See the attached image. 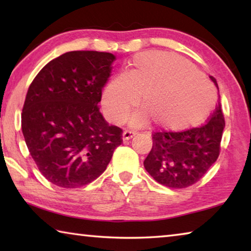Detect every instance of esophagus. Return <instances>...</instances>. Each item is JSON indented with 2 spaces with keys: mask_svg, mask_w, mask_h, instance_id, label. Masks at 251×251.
<instances>
[{
  "mask_svg": "<svg viewBox=\"0 0 251 251\" xmlns=\"http://www.w3.org/2000/svg\"><path fill=\"white\" fill-rule=\"evenodd\" d=\"M135 136L134 131H130V130H124L122 134V138L123 141H129L130 138H133Z\"/></svg>",
  "mask_w": 251,
  "mask_h": 251,
  "instance_id": "esophagus-1",
  "label": "esophagus"
}]
</instances>
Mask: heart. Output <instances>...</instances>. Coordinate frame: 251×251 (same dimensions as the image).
I'll list each match as a JSON object with an SVG mask.
<instances>
[{"label": "heart", "mask_w": 251, "mask_h": 251, "mask_svg": "<svg viewBox=\"0 0 251 251\" xmlns=\"http://www.w3.org/2000/svg\"><path fill=\"white\" fill-rule=\"evenodd\" d=\"M129 123H148L166 130H182L202 121L216 103V92L196 67L176 55L144 52L134 56L125 74L110 78L101 92L106 118L121 123L136 107Z\"/></svg>", "instance_id": "heart-1"}]
</instances>
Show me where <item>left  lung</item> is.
Listing matches in <instances>:
<instances>
[{
	"instance_id": "1",
	"label": "left lung",
	"mask_w": 251,
	"mask_h": 251,
	"mask_svg": "<svg viewBox=\"0 0 251 251\" xmlns=\"http://www.w3.org/2000/svg\"><path fill=\"white\" fill-rule=\"evenodd\" d=\"M210 79L218 88L216 78L210 76ZM224 128V114L218 101L209 121L202 126L152 135V147L144 167L157 182L169 188L192 186L217 160Z\"/></svg>"
}]
</instances>
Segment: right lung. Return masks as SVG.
<instances>
[{"label":"right lung","mask_w":251,"mask_h":251,"mask_svg":"<svg viewBox=\"0 0 251 251\" xmlns=\"http://www.w3.org/2000/svg\"><path fill=\"white\" fill-rule=\"evenodd\" d=\"M115 59L106 52H67L48 63L29 85L23 136L42 175L54 185L90 184L122 144V129L108 125L97 106Z\"/></svg>","instance_id":"add662e5"}]
</instances>
